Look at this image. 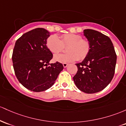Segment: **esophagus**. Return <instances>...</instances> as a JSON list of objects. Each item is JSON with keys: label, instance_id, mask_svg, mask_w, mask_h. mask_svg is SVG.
Listing matches in <instances>:
<instances>
[{"label": "esophagus", "instance_id": "1", "mask_svg": "<svg viewBox=\"0 0 126 126\" xmlns=\"http://www.w3.org/2000/svg\"><path fill=\"white\" fill-rule=\"evenodd\" d=\"M63 67H64V68H66L68 66V63H63Z\"/></svg>", "mask_w": 126, "mask_h": 126}]
</instances>
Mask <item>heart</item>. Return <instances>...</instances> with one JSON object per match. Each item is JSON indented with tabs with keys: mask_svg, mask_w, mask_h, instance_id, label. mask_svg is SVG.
<instances>
[{
	"mask_svg": "<svg viewBox=\"0 0 126 126\" xmlns=\"http://www.w3.org/2000/svg\"><path fill=\"white\" fill-rule=\"evenodd\" d=\"M51 35L46 40V46L53 53H58L63 50L64 46H68L66 51L68 53L55 55L53 59L61 63L74 62L77 59L83 61L88 56L91 45L89 41L82 39L81 36L77 34H64L60 36Z\"/></svg>",
	"mask_w": 126,
	"mask_h": 126,
	"instance_id": "b5f03b06",
	"label": "heart"
}]
</instances>
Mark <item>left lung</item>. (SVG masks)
<instances>
[{
    "mask_svg": "<svg viewBox=\"0 0 126 126\" xmlns=\"http://www.w3.org/2000/svg\"><path fill=\"white\" fill-rule=\"evenodd\" d=\"M84 36L91 49L81 63H76L78 70L73 77L77 88L86 94H94L110 84L115 73L117 55L111 39L92 29L84 30Z\"/></svg>",
    "mask_w": 126,
    "mask_h": 126,
    "instance_id": "1",
    "label": "left lung"
}]
</instances>
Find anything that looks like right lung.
<instances>
[{"instance_id":"right-lung-1","label":"right lung","mask_w":126,"mask_h":126,"mask_svg":"<svg viewBox=\"0 0 126 126\" xmlns=\"http://www.w3.org/2000/svg\"><path fill=\"white\" fill-rule=\"evenodd\" d=\"M50 32L43 28L22 34L15 42L12 59L15 76L24 87L39 92L51 87L63 67L49 63L53 55L46 46Z\"/></svg>"}]
</instances>
